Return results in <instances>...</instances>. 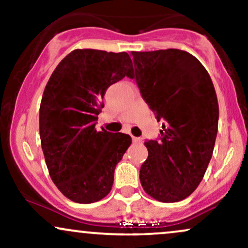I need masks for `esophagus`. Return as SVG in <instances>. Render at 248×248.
<instances>
[{
  "label": "esophagus",
  "mask_w": 248,
  "mask_h": 248,
  "mask_svg": "<svg viewBox=\"0 0 248 248\" xmlns=\"http://www.w3.org/2000/svg\"><path fill=\"white\" fill-rule=\"evenodd\" d=\"M133 142L134 143H141L142 142V139H140V138H135V136H133Z\"/></svg>",
  "instance_id": "34e87169"
}]
</instances>
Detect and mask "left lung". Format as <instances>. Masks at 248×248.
Instances as JSON below:
<instances>
[{"mask_svg": "<svg viewBox=\"0 0 248 248\" xmlns=\"http://www.w3.org/2000/svg\"><path fill=\"white\" fill-rule=\"evenodd\" d=\"M140 92L162 120L160 141H147L141 186L162 203L183 201L197 189L218 132L217 94L205 67L186 51H133Z\"/></svg>", "mask_w": 248, "mask_h": 248, "instance_id": "1", "label": "left lung"}]
</instances>
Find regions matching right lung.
I'll use <instances>...</instances> for the list:
<instances>
[{
    "label": "right lung",
    "mask_w": 248,
    "mask_h": 248,
    "mask_svg": "<svg viewBox=\"0 0 248 248\" xmlns=\"http://www.w3.org/2000/svg\"><path fill=\"white\" fill-rule=\"evenodd\" d=\"M127 52L77 49L51 75L39 107V135L50 177L65 197L94 203L112 190L116 164L132 138L96 132L106 90L132 78Z\"/></svg>",
    "instance_id": "add662e5"
}]
</instances>
